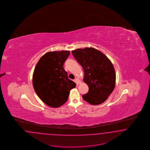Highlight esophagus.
I'll use <instances>...</instances> for the list:
<instances>
[{"label": "esophagus", "mask_w": 150, "mask_h": 150, "mask_svg": "<svg viewBox=\"0 0 150 150\" xmlns=\"http://www.w3.org/2000/svg\"><path fill=\"white\" fill-rule=\"evenodd\" d=\"M75 82L76 83V84H77V85H79V84L81 83V81L79 79H78L77 78H76V79H75Z\"/></svg>", "instance_id": "esophagus-1"}]
</instances>
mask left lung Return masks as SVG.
I'll list each match as a JSON object with an SVG mask.
<instances>
[{
	"label": "left lung",
	"mask_w": 150,
	"mask_h": 150,
	"mask_svg": "<svg viewBox=\"0 0 150 150\" xmlns=\"http://www.w3.org/2000/svg\"><path fill=\"white\" fill-rule=\"evenodd\" d=\"M83 68V81L89 87L83 99L92 105H100L108 98L115 85V73L112 62L103 53L93 48L72 51Z\"/></svg>",
	"instance_id": "8db88e82"
}]
</instances>
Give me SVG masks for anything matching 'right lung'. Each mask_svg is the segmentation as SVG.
Wrapping results in <instances>:
<instances>
[{
	"mask_svg": "<svg viewBox=\"0 0 150 150\" xmlns=\"http://www.w3.org/2000/svg\"><path fill=\"white\" fill-rule=\"evenodd\" d=\"M69 55L68 50L49 52L41 57L35 69L32 79L35 91L51 107L64 105L68 99L70 91L76 86L64 69Z\"/></svg>",
	"mask_w": 150,
	"mask_h": 150,
	"instance_id": "obj_1",
	"label": "right lung"
}]
</instances>
